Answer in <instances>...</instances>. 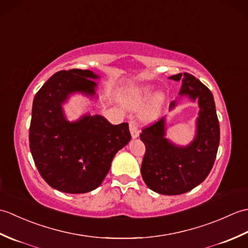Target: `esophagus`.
<instances>
[{"mask_svg": "<svg viewBox=\"0 0 248 248\" xmlns=\"http://www.w3.org/2000/svg\"><path fill=\"white\" fill-rule=\"evenodd\" d=\"M129 127H130V132L131 135H132L133 139H136L138 136L140 135V130H139V124L136 123L135 120H131L130 124H129Z\"/></svg>", "mask_w": 248, "mask_h": 248, "instance_id": "obj_1", "label": "esophagus"}]
</instances>
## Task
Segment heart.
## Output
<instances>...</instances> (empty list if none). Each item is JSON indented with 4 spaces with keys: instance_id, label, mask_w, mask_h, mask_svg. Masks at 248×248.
Wrapping results in <instances>:
<instances>
[{
    "instance_id": "b5f03b06",
    "label": "heart",
    "mask_w": 248,
    "mask_h": 248,
    "mask_svg": "<svg viewBox=\"0 0 248 248\" xmlns=\"http://www.w3.org/2000/svg\"><path fill=\"white\" fill-rule=\"evenodd\" d=\"M150 96H151L150 91H149V89H146V91H144L141 93L136 94V96L130 98L129 99V104L131 105V107H138V105L145 102L146 100H148L150 98ZM162 100H163V98L161 96H157L155 99V101H154V103L151 104V107L147 110H145V113L143 115L145 119L151 120V119H155L156 117L157 113H159L160 107H161Z\"/></svg>"
}]
</instances>
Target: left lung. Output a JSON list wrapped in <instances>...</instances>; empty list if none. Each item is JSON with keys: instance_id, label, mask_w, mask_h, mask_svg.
I'll return each mask as SVG.
<instances>
[{"instance_id": "obj_1", "label": "left lung", "mask_w": 248, "mask_h": 248, "mask_svg": "<svg viewBox=\"0 0 248 248\" xmlns=\"http://www.w3.org/2000/svg\"><path fill=\"white\" fill-rule=\"evenodd\" d=\"M182 80L179 94L198 100L196 138L187 147H177L165 136L164 117L141 130L146 151L141 177L152 191L163 195H180L202 183L211 171L219 145V123L210 89L187 72L170 77ZM176 107V101L170 108Z\"/></svg>"}]
</instances>
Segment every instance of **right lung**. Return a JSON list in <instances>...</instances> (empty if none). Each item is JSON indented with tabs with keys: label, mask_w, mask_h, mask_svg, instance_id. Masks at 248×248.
<instances>
[{
	"label": "right lung",
	"mask_w": 248,
	"mask_h": 248,
	"mask_svg": "<svg viewBox=\"0 0 248 248\" xmlns=\"http://www.w3.org/2000/svg\"><path fill=\"white\" fill-rule=\"evenodd\" d=\"M98 76L91 70H61L36 93L31 108L30 148L44 180L55 189L81 194L97 188L113 157L131 140L129 124H112L100 115L67 121L62 103L69 94L93 96Z\"/></svg>",
	"instance_id": "obj_1"
}]
</instances>
